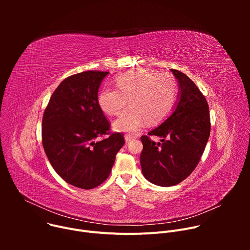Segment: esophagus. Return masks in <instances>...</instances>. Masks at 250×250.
Returning <instances> with one entry per match:
<instances>
[{
    "label": "esophagus",
    "mask_w": 250,
    "mask_h": 250,
    "mask_svg": "<svg viewBox=\"0 0 250 250\" xmlns=\"http://www.w3.org/2000/svg\"><path fill=\"white\" fill-rule=\"evenodd\" d=\"M134 139V136H131V135H128V134H125V140L126 141V142H129V141H131V140H133Z\"/></svg>",
    "instance_id": "1"
}]
</instances>
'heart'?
Returning <instances> with one entry per match:
<instances>
[{
    "mask_svg": "<svg viewBox=\"0 0 250 250\" xmlns=\"http://www.w3.org/2000/svg\"><path fill=\"white\" fill-rule=\"evenodd\" d=\"M118 88L104 87L98 95V103L109 116L124 112L113 124L121 132L135 133L148 121L155 125L162 122L172 111L178 93L177 82L169 73H159L149 68L126 71L116 79Z\"/></svg>",
    "mask_w": 250,
    "mask_h": 250,
    "instance_id": "heart-1",
    "label": "heart"
}]
</instances>
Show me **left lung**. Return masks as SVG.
<instances>
[{"label": "left lung", "instance_id": "obj_1", "mask_svg": "<svg viewBox=\"0 0 250 250\" xmlns=\"http://www.w3.org/2000/svg\"><path fill=\"white\" fill-rule=\"evenodd\" d=\"M179 86L172 114L148 135L140 137L142 174L161 187L179 184L194 171L205 150L210 131L208 105L196 84L180 71L171 69Z\"/></svg>", "mask_w": 250, "mask_h": 250}]
</instances>
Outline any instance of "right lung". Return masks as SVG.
<instances>
[{
	"mask_svg": "<svg viewBox=\"0 0 250 250\" xmlns=\"http://www.w3.org/2000/svg\"><path fill=\"white\" fill-rule=\"evenodd\" d=\"M109 72L85 71L63 80L52 94L42 119V146L56 173L70 185L93 189L109 177L122 133L109 134L110 123L98 103Z\"/></svg>",
	"mask_w": 250,
	"mask_h": 250,
	"instance_id": "right-lung-1",
	"label": "right lung"
}]
</instances>
